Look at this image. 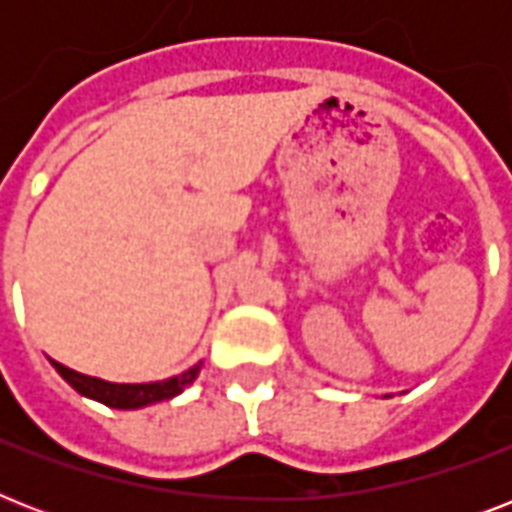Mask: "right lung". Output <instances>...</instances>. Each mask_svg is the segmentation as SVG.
I'll return each mask as SVG.
<instances>
[{
  "mask_svg": "<svg viewBox=\"0 0 512 512\" xmlns=\"http://www.w3.org/2000/svg\"><path fill=\"white\" fill-rule=\"evenodd\" d=\"M52 366L58 369V374L63 380L87 398H95L100 404L114 406V409H140V406L156 404V401H167V398L183 393L199 374V366H193L188 372L177 374L164 382H146V385H116V382L98 380V377H87V374H79L68 366L52 361Z\"/></svg>",
  "mask_w": 512,
  "mask_h": 512,
  "instance_id": "right-lung-1",
  "label": "right lung"
}]
</instances>
